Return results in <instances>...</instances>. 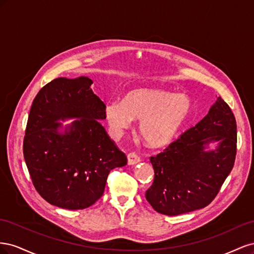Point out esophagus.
Wrapping results in <instances>:
<instances>
[{
	"instance_id": "esophagus-1",
	"label": "esophagus",
	"mask_w": 254,
	"mask_h": 254,
	"mask_svg": "<svg viewBox=\"0 0 254 254\" xmlns=\"http://www.w3.org/2000/svg\"><path fill=\"white\" fill-rule=\"evenodd\" d=\"M127 159H128V164L129 165H134L136 163H139L141 161V158L134 152H130L129 155L127 156Z\"/></svg>"
}]
</instances>
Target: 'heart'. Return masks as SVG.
<instances>
[{
	"mask_svg": "<svg viewBox=\"0 0 254 254\" xmlns=\"http://www.w3.org/2000/svg\"><path fill=\"white\" fill-rule=\"evenodd\" d=\"M191 110L190 98L183 93L139 88L130 91L123 101H109L105 119L113 137L118 139L133 120L140 122V134L151 147L171 144L187 122Z\"/></svg>",
	"mask_w": 254,
	"mask_h": 254,
	"instance_id": "obj_1",
	"label": "heart"
}]
</instances>
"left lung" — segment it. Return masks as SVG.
I'll return each instance as SVG.
<instances>
[{"label": "left lung", "instance_id": "obj_1", "mask_svg": "<svg viewBox=\"0 0 254 254\" xmlns=\"http://www.w3.org/2000/svg\"><path fill=\"white\" fill-rule=\"evenodd\" d=\"M236 135L234 114L218 97L196 126L150 157L155 178L145 197L153 210L175 216L211 203L233 168ZM210 142L217 148L210 150Z\"/></svg>", "mask_w": 254, "mask_h": 254}]
</instances>
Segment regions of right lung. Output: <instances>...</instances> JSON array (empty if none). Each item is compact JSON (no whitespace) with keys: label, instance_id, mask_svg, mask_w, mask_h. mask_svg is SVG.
Here are the masks:
<instances>
[{"label":"right lung","instance_id":"1","mask_svg":"<svg viewBox=\"0 0 254 254\" xmlns=\"http://www.w3.org/2000/svg\"><path fill=\"white\" fill-rule=\"evenodd\" d=\"M90 78L52 80L38 92L30 108L23 155L33 184L49 203L82 210L104 194L111 170L127 157L110 139L99 120L105 104L90 88ZM77 117L64 134L59 119Z\"/></svg>","mask_w":254,"mask_h":254}]
</instances>
